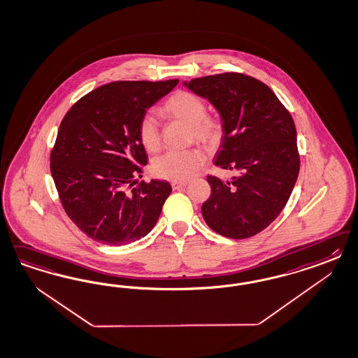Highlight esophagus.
<instances>
[{
    "label": "esophagus",
    "instance_id": "1",
    "mask_svg": "<svg viewBox=\"0 0 358 358\" xmlns=\"http://www.w3.org/2000/svg\"><path fill=\"white\" fill-rule=\"evenodd\" d=\"M185 185H187V183H182V182H173V183H171L173 189H180V188H183Z\"/></svg>",
    "mask_w": 358,
    "mask_h": 358
}]
</instances>
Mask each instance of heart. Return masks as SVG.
<instances>
[{
    "mask_svg": "<svg viewBox=\"0 0 358 358\" xmlns=\"http://www.w3.org/2000/svg\"><path fill=\"white\" fill-rule=\"evenodd\" d=\"M161 112L166 117L185 122L191 129V139L201 143L208 150L219 146L224 136V122L217 115L207 113V105L195 93L176 91L162 104ZM138 139L143 149L157 152L161 149V130L157 120L143 115L138 121ZM206 154L200 149L170 151L158 157L151 164L155 178L171 182H185L203 167Z\"/></svg>",
    "mask_w": 358,
    "mask_h": 358,
    "instance_id": "b5f03b06",
    "label": "heart"
}]
</instances>
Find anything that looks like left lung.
<instances>
[{
  "instance_id": "obj_1",
  "label": "left lung",
  "mask_w": 358,
  "mask_h": 358,
  "mask_svg": "<svg viewBox=\"0 0 358 358\" xmlns=\"http://www.w3.org/2000/svg\"><path fill=\"white\" fill-rule=\"evenodd\" d=\"M185 84L219 110L224 136L215 164L237 173L231 180L208 175L212 191L203 217L224 237H253L277 219L296 183L294 120L275 93L249 75L225 72Z\"/></svg>"
}]
</instances>
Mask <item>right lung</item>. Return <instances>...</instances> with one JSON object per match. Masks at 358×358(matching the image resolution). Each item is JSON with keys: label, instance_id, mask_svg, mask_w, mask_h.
I'll return each instance as SVG.
<instances>
[{"label": "right lung", "instance_id": "obj_1", "mask_svg": "<svg viewBox=\"0 0 358 358\" xmlns=\"http://www.w3.org/2000/svg\"><path fill=\"white\" fill-rule=\"evenodd\" d=\"M178 83L113 81L83 96L63 117L50 170L64 212L94 241L134 243L158 221L173 188L164 180L134 185L148 163L137 127Z\"/></svg>", "mask_w": 358, "mask_h": 358}]
</instances>
